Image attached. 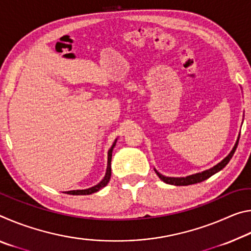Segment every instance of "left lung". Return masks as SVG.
Segmentation results:
<instances>
[{"label":"left lung","instance_id":"obj_1","mask_svg":"<svg viewBox=\"0 0 251 251\" xmlns=\"http://www.w3.org/2000/svg\"><path fill=\"white\" fill-rule=\"evenodd\" d=\"M238 142H239V136H238L237 138V142L235 144V146L232 147L231 151L229 152V154L225 157V158L218 163L217 165H215L214 167H211L209 169H206V171H203L201 173H196V174H193V175H189V176H186V177H166L164 175H161L160 173H158L154 168L155 173L158 175V177L160 178L161 180L164 182H166V184L169 185H175V186H188V185H193V184H197V182H201L203 180H206L209 178L210 176L215 175L216 173H218L222 171V169L226 166V165L229 163V160L231 159V157L233 155V152H235L237 145H238Z\"/></svg>","mask_w":251,"mask_h":251}]
</instances>
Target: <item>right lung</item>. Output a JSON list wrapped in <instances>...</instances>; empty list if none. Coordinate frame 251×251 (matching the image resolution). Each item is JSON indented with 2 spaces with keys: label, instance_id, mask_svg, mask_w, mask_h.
Wrapping results in <instances>:
<instances>
[{
  "label": "right lung",
  "instance_id": "add662e5",
  "mask_svg": "<svg viewBox=\"0 0 251 251\" xmlns=\"http://www.w3.org/2000/svg\"><path fill=\"white\" fill-rule=\"evenodd\" d=\"M116 142H117V138L115 139V142L113 143L112 147L109 148L108 151V154H107V168H106V173H105V176L103 179H101L99 184L91 187V188H87V189H77V190H70V192H65L66 194L69 195H91L93 193H96L100 190L103 187H105L106 185L108 184V181L110 179V175H112V168H110V161H112V152L114 147L116 145Z\"/></svg>",
  "mask_w": 251,
  "mask_h": 251
}]
</instances>
